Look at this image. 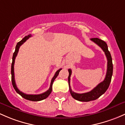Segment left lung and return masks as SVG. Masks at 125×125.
I'll return each instance as SVG.
<instances>
[{
    "label": "left lung",
    "instance_id": "8db88e82",
    "mask_svg": "<svg viewBox=\"0 0 125 125\" xmlns=\"http://www.w3.org/2000/svg\"><path fill=\"white\" fill-rule=\"evenodd\" d=\"M90 40L94 42L95 44L101 47L102 50L105 52L106 57L107 59V73H106L105 78L104 80L100 83L99 84L97 85L96 87L94 88L91 91L84 94H77L75 93L71 90L70 86V77L71 75L72 71L71 69H68L69 72V76H68V83H69V92L73 98L79 101H83V102H89L90 101H94L98 99L107 91V90L110 86V82L111 80V77L113 75V66L112 58H111V54L108 49L107 44L105 42L101 39L97 38H91Z\"/></svg>",
    "mask_w": 125,
    "mask_h": 125
}]
</instances>
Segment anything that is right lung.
I'll list each match as a JSON object with an SVG mask.
<instances>
[{"label": "right lung", "instance_id": "add662e5", "mask_svg": "<svg viewBox=\"0 0 125 125\" xmlns=\"http://www.w3.org/2000/svg\"><path fill=\"white\" fill-rule=\"evenodd\" d=\"M31 35H29L27 36H25V37L22 39L21 41H20V42H18L17 44L16 47H15V52H14L13 54V56H12V65H11V80H12V86L14 87V89L15 90V91L17 92V93H18V94H20L23 98H24V99H27V100H29L31 101H42L43 99H45L48 96L50 95V94H51L52 91V84H53L54 81V80L56 79V77L58 76L59 72L61 70L62 68L59 69V70H57L56 71V73H55L54 75V77H52V81H51V84H50V87L49 89H48L47 91H46L45 92L43 93V94H25L22 92L20 91L19 89H18L17 87L16 86V84H15V78H14V63H15V57H16L17 55L18 50H19L20 47L23 44V43L25 42L30 37H31Z\"/></svg>", "mask_w": 125, "mask_h": 125}]
</instances>
